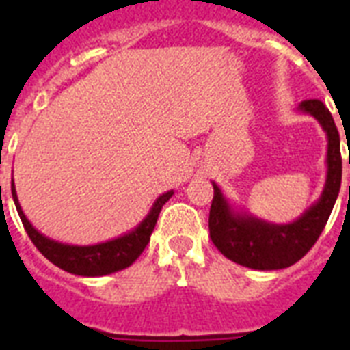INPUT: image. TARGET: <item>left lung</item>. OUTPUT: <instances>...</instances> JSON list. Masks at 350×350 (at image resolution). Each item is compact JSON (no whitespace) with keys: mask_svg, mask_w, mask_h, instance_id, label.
I'll list each match as a JSON object with an SVG mask.
<instances>
[{"mask_svg":"<svg viewBox=\"0 0 350 350\" xmlns=\"http://www.w3.org/2000/svg\"><path fill=\"white\" fill-rule=\"evenodd\" d=\"M298 111L310 114L327 136V176L320 198L288 224H272L238 208L213 181L214 198L208 214L211 239L225 258L256 271H278L301 260L320 238L342 187L340 134L331 112L318 100L301 101ZM350 163V161H349Z\"/></svg>","mask_w":350,"mask_h":350,"instance_id":"obj_1","label":"left lung"}]
</instances>
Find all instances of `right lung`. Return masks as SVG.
I'll use <instances>...</instances> for the list:
<instances>
[{"instance_id": "obj_1", "label": "right lung", "mask_w": 350, "mask_h": 350, "mask_svg": "<svg viewBox=\"0 0 350 350\" xmlns=\"http://www.w3.org/2000/svg\"><path fill=\"white\" fill-rule=\"evenodd\" d=\"M12 187V198L18 208V214L23 227L32 239V243L38 247L41 254L45 256L46 260L52 261L54 265L63 269V271L76 274V276H107L112 272L123 271L126 267H131L134 261L139 258L145 247H147L150 234H152L158 216L161 213V207L169 202L174 191H167L156 198L152 207L147 213V216L139 221L129 232L121 234L118 238L107 239L101 243L94 245H70L62 243L56 239L49 238L45 234H41L36 229L34 225L30 224L29 218L25 216L23 208L19 205L18 194H16V185L14 180L10 183Z\"/></svg>"}]
</instances>
